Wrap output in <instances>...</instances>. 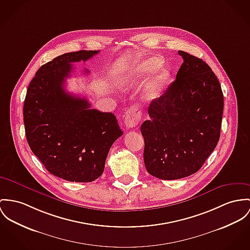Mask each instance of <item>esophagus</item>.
<instances>
[{
    "label": "esophagus",
    "instance_id": "1",
    "mask_svg": "<svg viewBox=\"0 0 250 250\" xmlns=\"http://www.w3.org/2000/svg\"><path fill=\"white\" fill-rule=\"evenodd\" d=\"M141 120V113L135 108H129L125 118V125L127 128H134Z\"/></svg>",
    "mask_w": 250,
    "mask_h": 250
}]
</instances>
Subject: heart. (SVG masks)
Listing matches in <instances>:
<instances>
[{
  "instance_id": "b5f03b06",
  "label": "heart",
  "mask_w": 250,
  "mask_h": 250,
  "mask_svg": "<svg viewBox=\"0 0 250 250\" xmlns=\"http://www.w3.org/2000/svg\"><path fill=\"white\" fill-rule=\"evenodd\" d=\"M163 65V61L159 58H148L132 66L123 76L119 78L118 83L122 87L132 85L136 82L149 76ZM171 79V73L167 68H162L156 72L145 85L141 100L145 104H149L159 99L163 94Z\"/></svg>"
}]
</instances>
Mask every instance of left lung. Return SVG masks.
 I'll return each instance as SVG.
<instances>
[{
    "label": "left lung",
    "instance_id": "obj_1",
    "mask_svg": "<svg viewBox=\"0 0 250 250\" xmlns=\"http://www.w3.org/2000/svg\"><path fill=\"white\" fill-rule=\"evenodd\" d=\"M184 62L176 80L148 106L141 125L147 172L177 180L197 172L215 149L221 133L224 95L210 66L179 50Z\"/></svg>",
    "mask_w": 250,
    "mask_h": 250
}]
</instances>
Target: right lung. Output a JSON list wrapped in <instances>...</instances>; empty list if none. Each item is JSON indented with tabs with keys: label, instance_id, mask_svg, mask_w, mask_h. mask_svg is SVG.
Listing matches in <instances>:
<instances>
[{
	"label": "right lung",
	"instance_id": "right-lung-1",
	"mask_svg": "<svg viewBox=\"0 0 250 250\" xmlns=\"http://www.w3.org/2000/svg\"><path fill=\"white\" fill-rule=\"evenodd\" d=\"M98 53L69 52L44 63L24 99V129L32 152L48 172L68 182L98 179L111 146L123 135L114 114L91 109L85 98L73 96L63 87L71 76L72 62H85Z\"/></svg>",
	"mask_w": 250,
	"mask_h": 250
}]
</instances>
